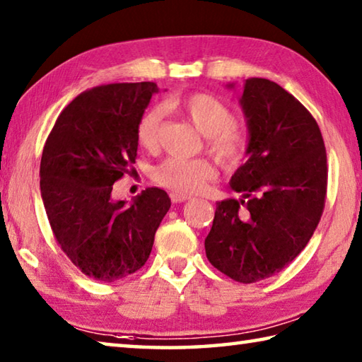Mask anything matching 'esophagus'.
I'll list each match as a JSON object with an SVG mask.
<instances>
[{
    "mask_svg": "<svg viewBox=\"0 0 362 362\" xmlns=\"http://www.w3.org/2000/svg\"><path fill=\"white\" fill-rule=\"evenodd\" d=\"M170 199H171V202H173V204H181V202H186V200H189L191 197H189V195H186V194L171 192L170 194Z\"/></svg>",
    "mask_w": 362,
    "mask_h": 362,
    "instance_id": "obj_1",
    "label": "esophagus"
}]
</instances>
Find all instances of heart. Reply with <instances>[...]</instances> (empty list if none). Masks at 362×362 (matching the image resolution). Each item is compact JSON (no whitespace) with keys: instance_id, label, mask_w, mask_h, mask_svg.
Wrapping results in <instances>:
<instances>
[{"instance_id":"obj_1","label":"heart","mask_w":362,"mask_h":362,"mask_svg":"<svg viewBox=\"0 0 362 362\" xmlns=\"http://www.w3.org/2000/svg\"><path fill=\"white\" fill-rule=\"evenodd\" d=\"M168 111L180 112L206 138V149L224 167H235L246 152V136L235 125L229 106L210 93L175 95L165 101ZM162 110L149 107L139 119L136 136L144 149L154 151L160 141ZM216 176L213 165L205 158L170 157L154 168L158 185L180 194L199 192Z\"/></svg>"}]
</instances>
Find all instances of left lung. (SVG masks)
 Masks as SVG:
<instances>
[{"mask_svg":"<svg viewBox=\"0 0 362 362\" xmlns=\"http://www.w3.org/2000/svg\"><path fill=\"white\" fill-rule=\"evenodd\" d=\"M240 105L248 160L230 187L242 197L218 202L205 251L213 267L248 284L281 272L310 242L325 210L327 158L316 120L276 82L246 79Z\"/></svg>","mask_w":362,"mask_h":362,"instance_id":"1","label":"left lung"}]
</instances>
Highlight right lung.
Wrapping results in <instances>:
<instances>
[{"mask_svg": "<svg viewBox=\"0 0 362 362\" xmlns=\"http://www.w3.org/2000/svg\"><path fill=\"white\" fill-rule=\"evenodd\" d=\"M154 82H120L78 95L49 133L40 167L41 197L62 251L82 274L111 283L148 261L170 197L148 187L112 200V185L135 163L138 122ZM133 170V168H132Z\"/></svg>", "mask_w": 362, "mask_h": 362, "instance_id": "add662e5", "label": "right lung"}]
</instances>
